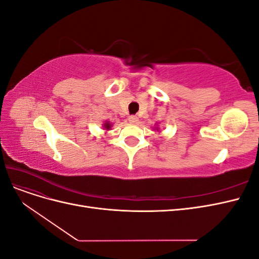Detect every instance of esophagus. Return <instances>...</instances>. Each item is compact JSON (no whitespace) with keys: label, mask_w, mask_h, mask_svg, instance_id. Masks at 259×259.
<instances>
[{"label":"esophagus","mask_w":259,"mask_h":259,"mask_svg":"<svg viewBox=\"0 0 259 259\" xmlns=\"http://www.w3.org/2000/svg\"><path fill=\"white\" fill-rule=\"evenodd\" d=\"M128 121H130V123L135 124V123L138 122V117H137L136 115H131V116L128 117Z\"/></svg>","instance_id":"obj_1"}]
</instances>
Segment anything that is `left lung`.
Returning a JSON list of instances; mask_svg holds the SVG:
<instances>
[{"mask_svg":"<svg viewBox=\"0 0 259 259\" xmlns=\"http://www.w3.org/2000/svg\"><path fill=\"white\" fill-rule=\"evenodd\" d=\"M154 131H159V126H158V125H156V127H154Z\"/></svg>","mask_w":259,"mask_h":259,"instance_id":"8db88e82","label":"left lung"}]
</instances>
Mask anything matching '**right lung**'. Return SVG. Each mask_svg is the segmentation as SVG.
Instances as JSON below:
<instances>
[{"instance_id":"1","label":"right lung","mask_w":259,"mask_h":259,"mask_svg":"<svg viewBox=\"0 0 259 259\" xmlns=\"http://www.w3.org/2000/svg\"><path fill=\"white\" fill-rule=\"evenodd\" d=\"M103 127H104V130H106V132H107V131H110L111 127H112V123H111L110 121H106V122L103 124Z\"/></svg>"}]
</instances>
